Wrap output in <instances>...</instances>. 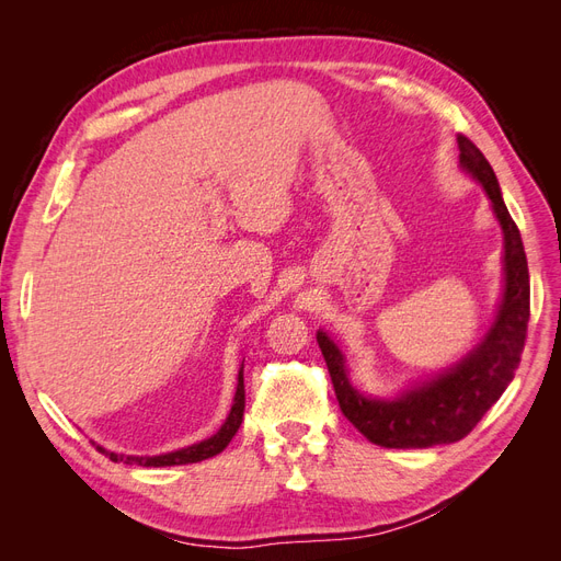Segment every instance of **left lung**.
Listing matches in <instances>:
<instances>
[{
    "mask_svg": "<svg viewBox=\"0 0 561 561\" xmlns=\"http://www.w3.org/2000/svg\"><path fill=\"white\" fill-rule=\"evenodd\" d=\"M461 165L480 180L505 236V293L494 328L447 375L402 393L396 400H377L358 393L346 377L344 355L328 334L318 332V346L328 363L334 393L344 416L369 443L388 449H426L463 439L489 412L519 367L529 325V266L515 219L507 213L499 180L482 151L466 135H456Z\"/></svg>",
    "mask_w": 561,
    "mask_h": 561,
    "instance_id": "left-lung-1",
    "label": "left lung"
}]
</instances>
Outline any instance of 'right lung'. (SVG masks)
Segmentation results:
<instances>
[{
  "label": "right lung",
  "mask_w": 561,
  "mask_h": 561,
  "mask_svg": "<svg viewBox=\"0 0 561 561\" xmlns=\"http://www.w3.org/2000/svg\"><path fill=\"white\" fill-rule=\"evenodd\" d=\"M243 410H245V386H243V367L239 371V386H236V396H233V407L231 412L225 421V426L219 428L213 437L203 439L198 445L192 447H184L171 454H161V456H122V454H114L107 451L103 447H98L100 454L110 456V461L114 463H128V466H145V468H163V466H184V463H198V461H206V458L217 456L222 451L229 443L231 437L236 435V431L241 428L243 423Z\"/></svg>",
  "instance_id": "1"
}]
</instances>
